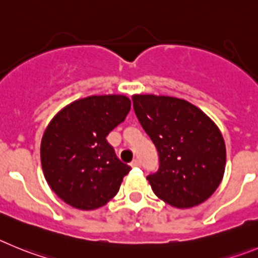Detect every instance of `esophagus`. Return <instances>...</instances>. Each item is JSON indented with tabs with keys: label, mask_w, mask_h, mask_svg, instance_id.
<instances>
[{
	"label": "esophagus",
	"mask_w": 258,
	"mask_h": 258,
	"mask_svg": "<svg viewBox=\"0 0 258 258\" xmlns=\"http://www.w3.org/2000/svg\"><path fill=\"white\" fill-rule=\"evenodd\" d=\"M140 166V161L139 159H134V161L131 162V167H139Z\"/></svg>",
	"instance_id": "1"
}]
</instances>
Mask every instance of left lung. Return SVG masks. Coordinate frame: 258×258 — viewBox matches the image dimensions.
I'll return each instance as SVG.
<instances>
[{
  "label": "left lung",
  "instance_id": "obj_1",
  "mask_svg": "<svg viewBox=\"0 0 258 258\" xmlns=\"http://www.w3.org/2000/svg\"><path fill=\"white\" fill-rule=\"evenodd\" d=\"M139 122L159 154V169L148 176L155 196L176 208L207 201L225 172L221 131L201 109L184 99L134 95Z\"/></svg>",
  "mask_w": 258,
  "mask_h": 258
}]
</instances>
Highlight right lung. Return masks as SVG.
Masks as SVG:
<instances>
[{"label":"right lung","mask_w":258,"mask_h":258,"mask_svg":"<svg viewBox=\"0 0 258 258\" xmlns=\"http://www.w3.org/2000/svg\"><path fill=\"white\" fill-rule=\"evenodd\" d=\"M130 109L124 95H95L68 104L50 120L41 140V164L61 201L91 211L117 194L131 167L118 159L106 136Z\"/></svg>","instance_id":"add662e5"}]
</instances>
